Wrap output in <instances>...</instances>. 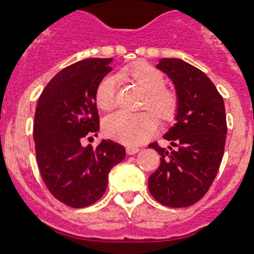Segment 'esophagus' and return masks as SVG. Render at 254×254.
<instances>
[{"instance_id": "esophagus-1", "label": "esophagus", "mask_w": 254, "mask_h": 254, "mask_svg": "<svg viewBox=\"0 0 254 254\" xmlns=\"http://www.w3.org/2000/svg\"><path fill=\"white\" fill-rule=\"evenodd\" d=\"M139 151V149L138 147H135V146H127V153L129 155H131V154H135V153H138Z\"/></svg>"}]
</instances>
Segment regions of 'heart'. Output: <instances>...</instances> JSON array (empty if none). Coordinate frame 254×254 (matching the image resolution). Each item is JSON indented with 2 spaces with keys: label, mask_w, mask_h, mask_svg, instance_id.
Wrapping results in <instances>:
<instances>
[{
  "label": "heart",
  "mask_w": 254,
  "mask_h": 254,
  "mask_svg": "<svg viewBox=\"0 0 254 254\" xmlns=\"http://www.w3.org/2000/svg\"><path fill=\"white\" fill-rule=\"evenodd\" d=\"M124 76L130 77L135 84L142 88L145 99L141 108L154 111L163 123L175 119L179 109V95L177 91L165 87L166 79L163 73L147 63H138L130 68L124 69ZM119 77L109 73L100 80L95 92V101L103 111H111L116 105ZM104 131L111 138L127 145H139L154 134L157 120L151 112L130 115L127 112H115L104 119Z\"/></svg>",
  "instance_id": "b5f03b06"
}]
</instances>
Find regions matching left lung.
<instances>
[{
    "label": "left lung",
    "instance_id": "obj_1",
    "mask_svg": "<svg viewBox=\"0 0 254 254\" xmlns=\"http://www.w3.org/2000/svg\"><path fill=\"white\" fill-rule=\"evenodd\" d=\"M174 81L179 95L177 123L163 135L169 149L153 142L161 165L149 177V191L161 204H195L209 190L220 169L227 139L223 96L193 65L166 58L157 65Z\"/></svg>",
    "mask_w": 254,
    "mask_h": 254
}]
</instances>
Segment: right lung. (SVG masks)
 I'll return each instance as SVG.
<instances>
[{"instance_id": "add662e5", "label": "right lung", "mask_w": 254, "mask_h": 254, "mask_svg": "<svg viewBox=\"0 0 254 254\" xmlns=\"http://www.w3.org/2000/svg\"><path fill=\"white\" fill-rule=\"evenodd\" d=\"M111 62L112 58H92L62 69L46 85L35 109L39 173L53 196L72 208L99 200L111 169L125 158V147L111 139H103L96 147L81 145L99 130L95 92L112 71Z\"/></svg>"}]
</instances>
